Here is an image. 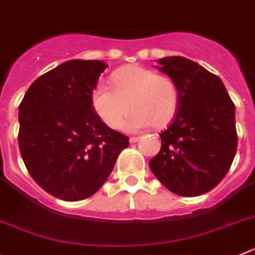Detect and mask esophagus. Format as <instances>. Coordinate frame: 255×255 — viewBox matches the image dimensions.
I'll return each instance as SVG.
<instances>
[{
	"label": "esophagus",
	"instance_id": "1",
	"mask_svg": "<svg viewBox=\"0 0 255 255\" xmlns=\"http://www.w3.org/2000/svg\"><path fill=\"white\" fill-rule=\"evenodd\" d=\"M139 139H140L139 136H132V137H130L129 141H130V143H131V144H134V143H136V141H139Z\"/></svg>",
	"mask_w": 255,
	"mask_h": 255
}]
</instances>
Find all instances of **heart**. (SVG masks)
<instances>
[{
	"mask_svg": "<svg viewBox=\"0 0 255 255\" xmlns=\"http://www.w3.org/2000/svg\"><path fill=\"white\" fill-rule=\"evenodd\" d=\"M111 86H96L91 93L93 110L111 129L120 128L129 109L134 111L124 123L128 131L162 128L176 115L179 92L170 77L132 64L114 72Z\"/></svg>",
	"mask_w": 255,
	"mask_h": 255,
	"instance_id": "obj_1",
	"label": "heart"
}]
</instances>
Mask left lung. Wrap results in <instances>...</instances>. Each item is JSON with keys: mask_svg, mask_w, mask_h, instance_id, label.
<instances>
[{"mask_svg": "<svg viewBox=\"0 0 255 255\" xmlns=\"http://www.w3.org/2000/svg\"><path fill=\"white\" fill-rule=\"evenodd\" d=\"M158 63L156 68L176 82L179 101L149 167L170 192L202 195L220 183L234 160L235 105L223 81L197 63L184 57L162 58Z\"/></svg>", "mask_w": 255, "mask_h": 255, "instance_id": "left-lung-1", "label": "left lung"}]
</instances>
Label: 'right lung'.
<instances>
[{"label":"right lung","mask_w":255,"mask_h":255,"mask_svg":"<svg viewBox=\"0 0 255 255\" xmlns=\"http://www.w3.org/2000/svg\"><path fill=\"white\" fill-rule=\"evenodd\" d=\"M107 68L73 59L35 79L18 106V146L30 176L54 197L78 201L101 188L129 137L112 130L91 104Z\"/></svg>","instance_id":"1"}]
</instances>
